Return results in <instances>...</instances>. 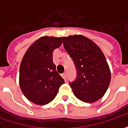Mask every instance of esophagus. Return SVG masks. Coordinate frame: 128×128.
<instances>
[{
  "label": "esophagus",
  "instance_id": "obj_1",
  "mask_svg": "<svg viewBox=\"0 0 128 128\" xmlns=\"http://www.w3.org/2000/svg\"><path fill=\"white\" fill-rule=\"evenodd\" d=\"M61 76L62 78L66 80V73H62V74H61Z\"/></svg>",
  "mask_w": 128,
  "mask_h": 128
}]
</instances>
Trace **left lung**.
<instances>
[{
    "label": "left lung",
    "instance_id": "obj_1",
    "mask_svg": "<svg viewBox=\"0 0 128 128\" xmlns=\"http://www.w3.org/2000/svg\"><path fill=\"white\" fill-rule=\"evenodd\" d=\"M63 46L77 70L70 86L74 95L86 102H94L105 95L111 80L110 70L100 48L82 35L63 37Z\"/></svg>",
    "mask_w": 128,
    "mask_h": 128
}]
</instances>
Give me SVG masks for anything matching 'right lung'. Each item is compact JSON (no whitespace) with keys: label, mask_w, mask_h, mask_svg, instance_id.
Here are the masks:
<instances>
[{"label":"right lung","mask_w":128,"mask_h":128,"mask_svg":"<svg viewBox=\"0 0 128 128\" xmlns=\"http://www.w3.org/2000/svg\"><path fill=\"white\" fill-rule=\"evenodd\" d=\"M62 42V37H40L28 48L22 58L20 88L25 97L35 104L43 106L50 102L65 83L52 62V52Z\"/></svg>","instance_id":"obj_1"}]
</instances>
